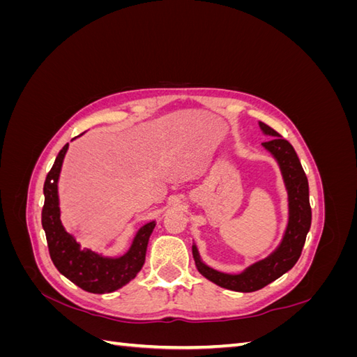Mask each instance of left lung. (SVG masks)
<instances>
[{
  "label": "left lung",
  "instance_id": "left-lung-1",
  "mask_svg": "<svg viewBox=\"0 0 357 357\" xmlns=\"http://www.w3.org/2000/svg\"><path fill=\"white\" fill-rule=\"evenodd\" d=\"M259 126L266 135L273 137L262 143V146L277 159L289 195V223L283 241L280 243L274 253L269 255L264 261L248 266L241 274H225L215 271V269L202 264L197 245H192V253L198 271L210 282L235 291H255L262 289L294 268L302 253V247L305 244L311 226L308 180L294 146L287 139L280 137V134L266 123L259 122Z\"/></svg>",
  "mask_w": 357,
  "mask_h": 357
}]
</instances>
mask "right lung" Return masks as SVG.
<instances>
[{
  "mask_svg": "<svg viewBox=\"0 0 357 357\" xmlns=\"http://www.w3.org/2000/svg\"><path fill=\"white\" fill-rule=\"evenodd\" d=\"M68 144L61 149L55 164L47 172L45 181V205L41 211V225L46 232L49 253L53 265L70 282L91 294H110L121 289L139 273L144 265L149 236L155 229V222H149L138 229L129 250L121 257H104L73 238L61 223L58 178Z\"/></svg>",
  "mask_w": 357,
  "mask_h": 357,
  "instance_id": "1",
  "label": "right lung"
}]
</instances>
